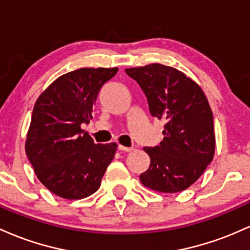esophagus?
<instances>
[{
    "label": "esophagus",
    "mask_w": 250,
    "mask_h": 250,
    "mask_svg": "<svg viewBox=\"0 0 250 250\" xmlns=\"http://www.w3.org/2000/svg\"><path fill=\"white\" fill-rule=\"evenodd\" d=\"M118 148H119L120 151H125V152H130V151L133 150V147H127V146H124V145H118Z\"/></svg>",
    "instance_id": "34e87169"
}]
</instances>
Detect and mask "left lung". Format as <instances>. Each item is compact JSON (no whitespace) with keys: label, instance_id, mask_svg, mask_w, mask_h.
Here are the masks:
<instances>
[{"label":"left lung","instance_id":"1","mask_svg":"<svg viewBox=\"0 0 250 250\" xmlns=\"http://www.w3.org/2000/svg\"><path fill=\"white\" fill-rule=\"evenodd\" d=\"M125 72L146 95L151 116L165 122L161 144L144 147L151 163L140 182L159 192L183 191L214 158V118L206 94L173 67L151 63Z\"/></svg>","mask_w":250,"mask_h":250}]
</instances>
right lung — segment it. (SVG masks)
Returning <instances> with one entry per match:
<instances>
[{"mask_svg": "<svg viewBox=\"0 0 250 250\" xmlns=\"http://www.w3.org/2000/svg\"><path fill=\"white\" fill-rule=\"evenodd\" d=\"M118 68H79L59 77L36 100L26 139V153L49 191L80 200L99 189L116 143L95 144L81 128L92 119L93 105Z\"/></svg>", "mask_w": 250, "mask_h": 250, "instance_id": "add662e5", "label": "right lung"}]
</instances>
